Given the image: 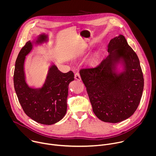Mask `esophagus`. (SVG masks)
Returning <instances> with one entry per match:
<instances>
[{
	"label": "esophagus",
	"mask_w": 156,
	"mask_h": 156,
	"mask_svg": "<svg viewBox=\"0 0 156 156\" xmlns=\"http://www.w3.org/2000/svg\"><path fill=\"white\" fill-rule=\"evenodd\" d=\"M75 78L78 81H81V76H80V75L79 73L77 72L75 74Z\"/></svg>",
	"instance_id": "1"
}]
</instances>
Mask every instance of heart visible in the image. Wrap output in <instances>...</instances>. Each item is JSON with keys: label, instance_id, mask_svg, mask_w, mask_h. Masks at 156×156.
Wrapping results in <instances>:
<instances>
[{"label": "heart", "instance_id": "heart-1", "mask_svg": "<svg viewBox=\"0 0 156 156\" xmlns=\"http://www.w3.org/2000/svg\"><path fill=\"white\" fill-rule=\"evenodd\" d=\"M98 60V54H94L90 59V63L91 64H94L97 62Z\"/></svg>", "mask_w": 156, "mask_h": 156}]
</instances>
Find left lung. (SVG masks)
Listing matches in <instances>:
<instances>
[{"instance_id": "8db88e82", "label": "left lung", "mask_w": 156, "mask_h": 156, "mask_svg": "<svg viewBox=\"0 0 156 156\" xmlns=\"http://www.w3.org/2000/svg\"><path fill=\"white\" fill-rule=\"evenodd\" d=\"M109 55L95 68L80 71L96 117L104 122L118 123L130 117L142 96L144 78L139 58L124 36L108 44ZM121 65L119 71L117 66Z\"/></svg>"}]
</instances>
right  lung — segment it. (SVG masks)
<instances>
[{
	"mask_svg": "<svg viewBox=\"0 0 156 156\" xmlns=\"http://www.w3.org/2000/svg\"><path fill=\"white\" fill-rule=\"evenodd\" d=\"M48 40V35L42 33L33 41L26 43L16 60L13 83L19 102L25 113L37 123L51 125L65 116L67 109L69 85L75 78L73 72L62 73L52 63L41 87H33L27 84L24 67L26 56L32 51L34 44L41 45Z\"/></svg>",
	"mask_w": 156,
	"mask_h": 156,
	"instance_id": "1",
	"label": "right lung"
}]
</instances>
